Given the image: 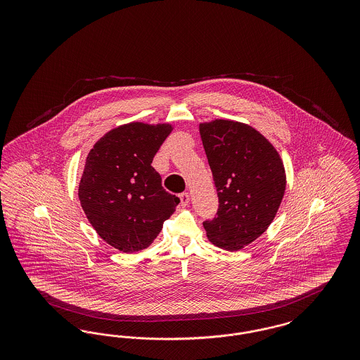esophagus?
<instances>
[{"label": "esophagus", "mask_w": 360, "mask_h": 360, "mask_svg": "<svg viewBox=\"0 0 360 360\" xmlns=\"http://www.w3.org/2000/svg\"><path fill=\"white\" fill-rule=\"evenodd\" d=\"M179 200H181V204H182V206L188 205L190 198H188V193H181V194H179Z\"/></svg>", "instance_id": "obj_1"}]
</instances>
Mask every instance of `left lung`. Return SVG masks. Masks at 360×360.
<instances>
[{
	"instance_id": "8db88e82",
	"label": "left lung",
	"mask_w": 360,
	"mask_h": 360,
	"mask_svg": "<svg viewBox=\"0 0 360 360\" xmlns=\"http://www.w3.org/2000/svg\"><path fill=\"white\" fill-rule=\"evenodd\" d=\"M200 134L219 195L217 216L206 236L226 251H239L270 226L281 206L286 172L269 139L245 122L205 121Z\"/></svg>"
}]
</instances>
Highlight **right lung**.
Returning a JSON list of instances; mask_svg holds the SVG:
<instances>
[{
  "instance_id": "add662e5",
  "label": "right lung",
  "mask_w": 360,
  "mask_h": 360,
  "mask_svg": "<svg viewBox=\"0 0 360 360\" xmlns=\"http://www.w3.org/2000/svg\"><path fill=\"white\" fill-rule=\"evenodd\" d=\"M172 129L170 122H128L106 132L87 154L79 202L98 236L119 251L151 245L179 204L151 166Z\"/></svg>"
}]
</instances>
